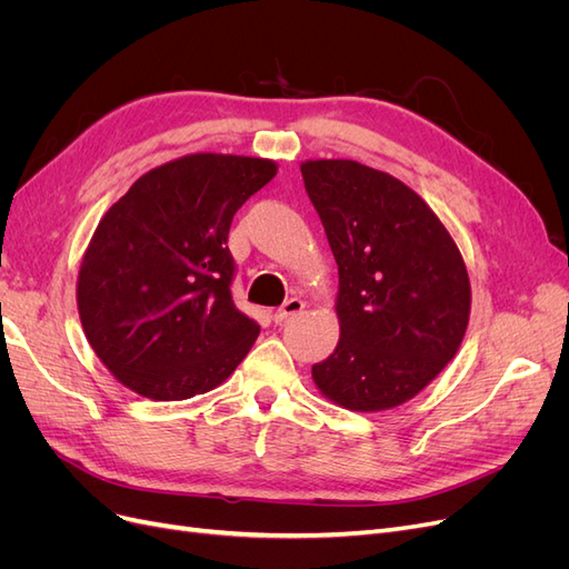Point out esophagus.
Returning <instances> with one entry per match:
<instances>
[{
	"mask_svg": "<svg viewBox=\"0 0 569 569\" xmlns=\"http://www.w3.org/2000/svg\"><path fill=\"white\" fill-rule=\"evenodd\" d=\"M303 308H306V303L301 301V299H289V301H284L280 308H278V311H274V322H284L287 318H291V316H297V313H301L303 311Z\"/></svg>",
	"mask_w": 569,
	"mask_h": 569,
	"instance_id": "obj_1",
	"label": "esophagus"
}]
</instances>
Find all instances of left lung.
I'll return each mask as SVG.
<instances>
[{"label":"left lung","mask_w":569,"mask_h":569,"mask_svg":"<svg viewBox=\"0 0 569 569\" xmlns=\"http://www.w3.org/2000/svg\"><path fill=\"white\" fill-rule=\"evenodd\" d=\"M339 266V343L316 387L358 412L401 406L456 356L470 278L437 213L408 184L347 159L301 163Z\"/></svg>","instance_id":"left-lung-1"}]
</instances>
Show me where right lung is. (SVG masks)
<instances>
[{
  "instance_id": "obj_1",
  "label": "right lung",
  "mask_w": 569,
  "mask_h": 569,
  "mask_svg": "<svg viewBox=\"0 0 569 569\" xmlns=\"http://www.w3.org/2000/svg\"><path fill=\"white\" fill-rule=\"evenodd\" d=\"M278 166L189 153L132 182L78 274L84 337L120 385L182 401L222 385L261 332L232 301V218Z\"/></svg>"
}]
</instances>
